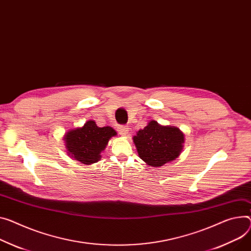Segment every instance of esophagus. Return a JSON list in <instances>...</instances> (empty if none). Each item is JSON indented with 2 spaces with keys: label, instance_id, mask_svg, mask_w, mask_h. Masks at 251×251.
<instances>
[{
  "label": "esophagus",
  "instance_id": "34e87169",
  "mask_svg": "<svg viewBox=\"0 0 251 251\" xmlns=\"http://www.w3.org/2000/svg\"><path fill=\"white\" fill-rule=\"evenodd\" d=\"M118 130L122 134V136H126V134L128 133V126H119Z\"/></svg>",
  "mask_w": 251,
  "mask_h": 251
}]
</instances>
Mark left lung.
Returning <instances> with one entry per match:
<instances>
[{"label": "left lung", "mask_w": 251, "mask_h": 251, "mask_svg": "<svg viewBox=\"0 0 251 251\" xmlns=\"http://www.w3.org/2000/svg\"><path fill=\"white\" fill-rule=\"evenodd\" d=\"M133 143L142 160L152 167H161L179 157L184 134L175 126H163L151 121L138 131Z\"/></svg>", "instance_id": "obj_1"}]
</instances>
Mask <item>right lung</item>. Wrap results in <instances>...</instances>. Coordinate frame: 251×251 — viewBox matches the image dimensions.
<instances>
[{
  "label": "right lung",
  "mask_w": 251,
  "mask_h": 251,
  "mask_svg": "<svg viewBox=\"0 0 251 251\" xmlns=\"http://www.w3.org/2000/svg\"><path fill=\"white\" fill-rule=\"evenodd\" d=\"M117 132L109 126L99 127L95 122L88 121L80 127L68 131L64 138L69 155L76 161L90 165L100 159L109 139Z\"/></svg>",
  "instance_id": "obj_1"
}]
</instances>
